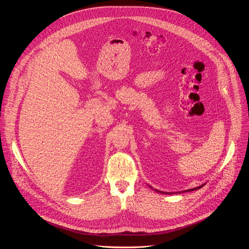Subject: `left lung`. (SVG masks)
Segmentation results:
<instances>
[{
    "instance_id": "1",
    "label": "left lung",
    "mask_w": 249,
    "mask_h": 249,
    "mask_svg": "<svg viewBox=\"0 0 249 249\" xmlns=\"http://www.w3.org/2000/svg\"><path fill=\"white\" fill-rule=\"evenodd\" d=\"M205 184H203V185H201V186H198V187H195V188H192V189H189V190H185L184 192H189V191H193V190H197V189H200L201 187H203ZM156 191L157 192H160V193H164V194H171V192H162V191H159V190H157L156 189ZM177 193V192H176ZM178 193H180V192H178Z\"/></svg>"
}]
</instances>
